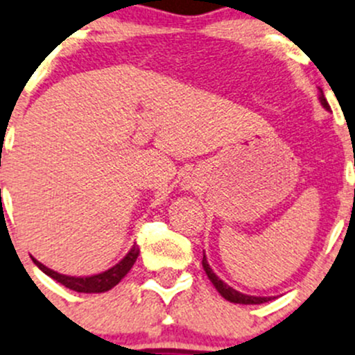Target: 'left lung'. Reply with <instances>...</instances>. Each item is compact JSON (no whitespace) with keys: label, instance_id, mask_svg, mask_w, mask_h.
Here are the masks:
<instances>
[{"label":"left lung","instance_id":"8db88e82","mask_svg":"<svg viewBox=\"0 0 355 355\" xmlns=\"http://www.w3.org/2000/svg\"><path fill=\"white\" fill-rule=\"evenodd\" d=\"M320 102H322V105L325 107L327 110H330V105H328L325 95H323V92L320 89ZM202 267L204 270H206L209 281L214 284L216 289H218V293L221 294L225 300L230 301V303H236V304H262V303H267V301H270L272 297H260V296H248V294H243V293H238L236 289H233V287H230L226 284V282H223L221 279L218 277V275L214 274V270H212L211 266L207 263V259L206 255L202 257Z\"/></svg>","mask_w":355,"mask_h":355}]
</instances>
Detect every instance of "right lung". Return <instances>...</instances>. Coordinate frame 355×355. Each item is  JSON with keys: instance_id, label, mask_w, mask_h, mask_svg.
<instances>
[{"instance_id": "right-lung-1", "label": "right lung", "mask_w": 355, "mask_h": 355, "mask_svg": "<svg viewBox=\"0 0 355 355\" xmlns=\"http://www.w3.org/2000/svg\"><path fill=\"white\" fill-rule=\"evenodd\" d=\"M139 257V248L136 245L129 250L128 255L109 270L102 272V274H96V275H89V277H71V275H64V274H58V272L51 270L47 268L44 263H40L39 260L32 259L33 263L47 274L49 277L58 281L59 284H62L68 289L76 291V293H105V291L112 289L114 286H117L122 279L128 275V272L132 268L134 263H136V259Z\"/></svg>"}]
</instances>
